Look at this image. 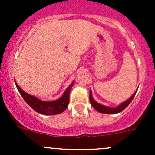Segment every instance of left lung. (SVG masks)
<instances>
[{
	"mask_svg": "<svg viewBox=\"0 0 155 155\" xmlns=\"http://www.w3.org/2000/svg\"><path fill=\"white\" fill-rule=\"evenodd\" d=\"M137 91H136V92H134V94L127 100V101H124V103H122L121 104H120L118 107H115V108H111V107H106V106L101 105V104H98L97 102L94 101L92 97V94H91V91H90V95H89V101H90L91 104V106L96 109L97 111H98L99 112H101V113H105V114H116L118 113V112H121V111L124 110L125 108L130 104V102L132 101V100L134 99V96L136 95V93H137Z\"/></svg>",
	"mask_w": 155,
	"mask_h": 155,
	"instance_id": "1",
	"label": "left lung"
}]
</instances>
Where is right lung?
Masks as SVG:
<instances>
[{
	"mask_svg": "<svg viewBox=\"0 0 155 155\" xmlns=\"http://www.w3.org/2000/svg\"><path fill=\"white\" fill-rule=\"evenodd\" d=\"M17 89L25 102L36 112L43 115H57L66 110L70 102V91L73 83L69 86L65 91L62 97L54 101H43L36 97L28 94L22 90L15 82Z\"/></svg>",
	"mask_w": 155,
	"mask_h": 155,
	"instance_id": "1",
	"label": "right lung"
}]
</instances>
